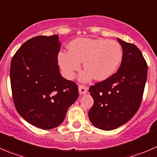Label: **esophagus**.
Here are the masks:
<instances>
[{"label": "esophagus", "mask_w": 157, "mask_h": 157, "mask_svg": "<svg viewBox=\"0 0 157 157\" xmlns=\"http://www.w3.org/2000/svg\"><path fill=\"white\" fill-rule=\"evenodd\" d=\"M79 92H80V94H86L87 93V89L86 86H83V85H79Z\"/></svg>", "instance_id": "obj_1"}]
</instances>
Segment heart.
I'll return each instance as SVG.
<instances>
[{"label":"heart","mask_w":157,"mask_h":157,"mask_svg":"<svg viewBox=\"0 0 157 157\" xmlns=\"http://www.w3.org/2000/svg\"><path fill=\"white\" fill-rule=\"evenodd\" d=\"M69 51L58 54L57 60L68 78H73L83 62L85 71L80 75L82 81L94 77L103 80L112 76L123 58L121 45L115 40L103 38H77L68 45Z\"/></svg>","instance_id":"1"}]
</instances>
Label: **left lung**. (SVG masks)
<instances>
[{"mask_svg":"<svg viewBox=\"0 0 157 157\" xmlns=\"http://www.w3.org/2000/svg\"><path fill=\"white\" fill-rule=\"evenodd\" d=\"M123 58L117 73L90 87L94 105L88 113L94 127L112 130L128 122L140 106L147 63L136 45L117 39Z\"/></svg>","mask_w":157,"mask_h":157,"instance_id":"8db88e82","label":"left lung"}]
</instances>
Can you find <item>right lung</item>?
<instances>
[{"mask_svg": "<svg viewBox=\"0 0 157 157\" xmlns=\"http://www.w3.org/2000/svg\"><path fill=\"white\" fill-rule=\"evenodd\" d=\"M60 49L58 35L34 36L17 51L10 63L15 108L29 124L43 130L61 124L79 96L75 82L60 75Z\"/></svg>", "mask_w": 157, "mask_h": 157, "instance_id": "obj_1", "label": "right lung"}]
</instances>
